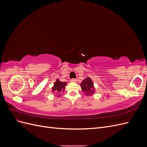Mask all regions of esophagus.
I'll use <instances>...</instances> for the list:
<instances>
[{"mask_svg":"<svg viewBox=\"0 0 147 147\" xmlns=\"http://www.w3.org/2000/svg\"><path fill=\"white\" fill-rule=\"evenodd\" d=\"M70 81L72 82H77V79H75V78H72L70 80Z\"/></svg>","mask_w":147,"mask_h":147,"instance_id":"34e87169","label":"esophagus"}]
</instances>
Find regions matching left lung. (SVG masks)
<instances>
[{"instance_id": "left-lung-1", "label": "left lung", "mask_w": 147, "mask_h": 147, "mask_svg": "<svg viewBox=\"0 0 147 147\" xmlns=\"http://www.w3.org/2000/svg\"><path fill=\"white\" fill-rule=\"evenodd\" d=\"M80 86L83 91L85 93L86 95L91 96L94 93V84H93L91 79L89 77H87L80 84Z\"/></svg>"}]
</instances>
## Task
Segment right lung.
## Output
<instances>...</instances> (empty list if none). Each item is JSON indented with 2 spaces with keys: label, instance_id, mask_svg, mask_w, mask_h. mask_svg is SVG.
<instances>
[{
  "label": "right lung",
  "instance_id": "right-lung-1",
  "mask_svg": "<svg viewBox=\"0 0 147 147\" xmlns=\"http://www.w3.org/2000/svg\"><path fill=\"white\" fill-rule=\"evenodd\" d=\"M66 85V82H61L59 81V80H56V81L55 82L54 86L52 88V90L53 92H54V94L56 96H59L61 94V92H63V91L64 90L65 87Z\"/></svg>",
  "mask_w": 147,
  "mask_h": 147
}]
</instances>
